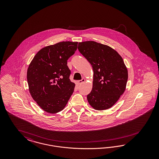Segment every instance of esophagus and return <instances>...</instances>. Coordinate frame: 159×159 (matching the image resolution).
I'll return each instance as SVG.
<instances>
[{
  "mask_svg": "<svg viewBox=\"0 0 159 159\" xmlns=\"http://www.w3.org/2000/svg\"><path fill=\"white\" fill-rule=\"evenodd\" d=\"M85 82V79H82L81 80H78V83L79 84H82L83 82Z\"/></svg>",
  "mask_w": 159,
  "mask_h": 159,
  "instance_id": "esophagus-1",
  "label": "esophagus"
}]
</instances>
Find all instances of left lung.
I'll return each mask as SVG.
<instances>
[{
	"mask_svg": "<svg viewBox=\"0 0 159 159\" xmlns=\"http://www.w3.org/2000/svg\"><path fill=\"white\" fill-rule=\"evenodd\" d=\"M78 49L92 65L94 71L88 102L97 110L111 108L125 92L128 70L123 59L112 48L95 41L79 43Z\"/></svg>",
	"mask_w": 159,
	"mask_h": 159,
	"instance_id": "8db88e82",
	"label": "left lung"
}]
</instances>
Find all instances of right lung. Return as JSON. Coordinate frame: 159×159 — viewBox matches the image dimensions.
Segmentation results:
<instances>
[{"mask_svg": "<svg viewBox=\"0 0 159 159\" xmlns=\"http://www.w3.org/2000/svg\"><path fill=\"white\" fill-rule=\"evenodd\" d=\"M77 42L63 41L44 47L29 65L27 78L29 91L44 111H62L74 91L75 84L69 77L67 59L77 49Z\"/></svg>", "mask_w": 159, "mask_h": 159, "instance_id": "right-lung-1", "label": "right lung"}]
</instances>
